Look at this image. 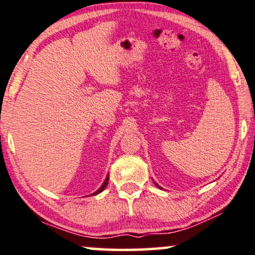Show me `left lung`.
Masks as SVG:
<instances>
[{"mask_svg":"<svg viewBox=\"0 0 255 255\" xmlns=\"http://www.w3.org/2000/svg\"><path fill=\"white\" fill-rule=\"evenodd\" d=\"M153 183H154V181H153ZM154 185H156V186H157V187H158V188H161V187H160V186H159V185H158V184H157V183H154Z\"/></svg>","mask_w":255,"mask_h":255,"instance_id":"8db88e82","label":"left lung"}]
</instances>
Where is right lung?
I'll return each mask as SVG.
<instances>
[{"mask_svg": "<svg viewBox=\"0 0 255 255\" xmlns=\"http://www.w3.org/2000/svg\"><path fill=\"white\" fill-rule=\"evenodd\" d=\"M108 181H109V176L107 177V179H105V181H104V183H103V185H102V186H101V187H99V188H98V190H97V191H96V192L94 193V196H96V194H98V193H101V192H102V191H103V190H104V188H105V187H107V185H108Z\"/></svg>", "mask_w": 255, "mask_h": 255, "instance_id": "right-lung-1", "label": "right lung"}]
</instances>
